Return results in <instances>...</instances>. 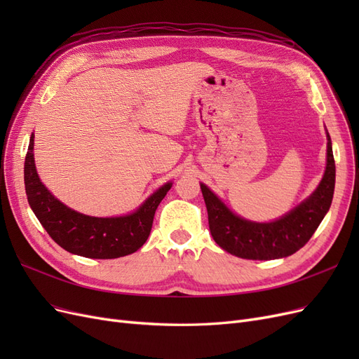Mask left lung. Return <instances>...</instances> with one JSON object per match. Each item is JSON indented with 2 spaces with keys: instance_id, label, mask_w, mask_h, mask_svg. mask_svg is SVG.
I'll use <instances>...</instances> for the list:
<instances>
[{
  "instance_id": "1",
  "label": "left lung",
  "mask_w": 359,
  "mask_h": 359,
  "mask_svg": "<svg viewBox=\"0 0 359 359\" xmlns=\"http://www.w3.org/2000/svg\"><path fill=\"white\" fill-rule=\"evenodd\" d=\"M327 140V168L318 189L274 222L257 223L243 219L201 182L214 241L227 253L252 260L287 257L306 245L330 211L334 196L335 163L328 132Z\"/></svg>"
}]
</instances>
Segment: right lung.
<instances>
[{
  "label": "right lung",
  "mask_w": 359,
  "mask_h": 359,
  "mask_svg": "<svg viewBox=\"0 0 359 359\" xmlns=\"http://www.w3.org/2000/svg\"><path fill=\"white\" fill-rule=\"evenodd\" d=\"M34 133L25 156L24 181L28 203L50 238L69 253L91 259H115L135 253L148 240L157 206L170 190L166 182L139 208L119 217H91L69 208L45 187L34 163Z\"/></svg>",
  "instance_id": "right-lung-1"
}]
</instances>
